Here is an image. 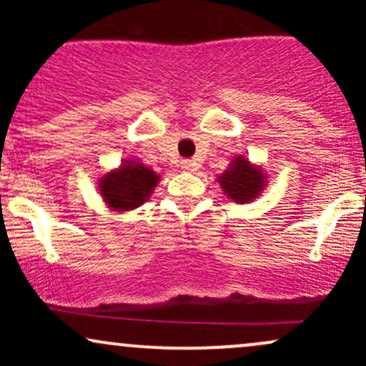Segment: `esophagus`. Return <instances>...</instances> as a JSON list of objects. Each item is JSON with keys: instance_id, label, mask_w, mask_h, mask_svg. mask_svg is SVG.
Instances as JSON below:
<instances>
[{"instance_id": "obj_1", "label": "esophagus", "mask_w": 366, "mask_h": 366, "mask_svg": "<svg viewBox=\"0 0 366 366\" xmlns=\"http://www.w3.org/2000/svg\"><path fill=\"white\" fill-rule=\"evenodd\" d=\"M180 167H182L184 172H194L199 169V165H197L196 159H182V165Z\"/></svg>"}]
</instances>
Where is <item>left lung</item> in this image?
Listing matches in <instances>:
<instances>
[{
	"label": "left lung",
	"mask_w": 366,
	"mask_h": 366,
	"mask_svg": "<svg viewBox=\"0 0 366 366\" xmlns=\"http://www.w3.org/2000/svg\"><path fill=\"white\" fill-rule=\"evenodd\" d=\"M263 174L249 165L244 158H236L234 165L220 175L222 189L237 203H247L259 194L263 187Z\"/></svg>",
	"instance_id": "left-lung-1"
}]
</instances>
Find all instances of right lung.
<instances>
[{"mask_svg": "<svg viewBox=\"0 0 366 366\" xmlns=\"http://www.w3.org/2000/svg\"><path fill=\"white\" fill-rule=\"evenodd\" d=\"M158 175L141 163H125L119 170L110 172L102 180L104 201L117 212L134 209L148 199Z\"/></svg>", "mask_w": 366, "mask_h": 366, "instance_id": "add662e5", "label": "right lung"}]
</instances>
